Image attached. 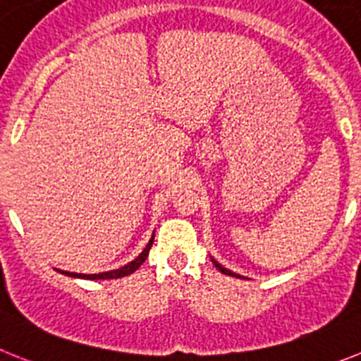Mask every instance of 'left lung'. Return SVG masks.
<instances>
[{"mask_svg": "<svg viewBox=\"0 0 361 361\" xmlns=\"http://www.w3.org/2000/svg\"><path fill=\"white\" fill-rule=\"evenodd\" d=\"M212 262H214V264H216V268H217V269H219L221 274H225V275H230V277H237V279H243V277H241V275H239V274H233V271H230V269H228V268H225V266H221V264H219V262H217V261H216V259H212Z\"/></svg>", "mask_w": 361, "mask_h": 361, "instance_id": "obj_1", "label": "left lung"}]
</instances>
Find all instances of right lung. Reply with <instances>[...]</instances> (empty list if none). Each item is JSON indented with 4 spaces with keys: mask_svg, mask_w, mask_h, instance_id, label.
<instances>
[{
    "mask_svg": "<svg viewBox=\"0 0 361 361\" xmlns=\"http://www.w3.org/2000/svg\"><path fill=\"white\" fill-rule=\"evenodd\" d=\"M152 241H154V233L151 235V239H149L147 246H145L144 250H142V253L138 255V257L135 259V261L128 262L126 266H122V268H116V269H111V271H102V274H75V271H64V269H57L59 274H64L68 275V277H75V279H87V281H104V279H120V277H126V275H131L133 271H136V269L140 268L142 264H144V261L147 259L149 255V250H151L152 246Z\"/></svg>",
    "mask_w": 361,
    "mask_h": 361,
    "instance_id": "obj_1",
    "label": "right lung"
}]
</instances>
